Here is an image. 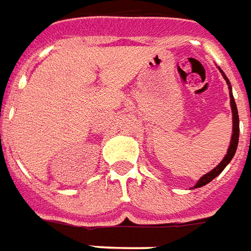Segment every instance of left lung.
<instances>
[{
    "label": "left lung",
    "mask_w": 251,
    "mask_h": 251,
    "mask_svg": "<svg viewBox=\"0 0 251 251\" xmlns=\"http://www.w3.org/2000/svg\"><path fill=\"white\" fill-rule=\"evenodd\" d=\"M218 70L221 71L222 76L226 80V83L229 84V95H230V107H231V114H233V133H231V139H230V146L227 148V153L225 154V157L222 159V161L218 164L217 167L214 169H212L210 172L204 175V176L200 178L197 184L195 185V188H201V186L206 185L209 182L212 181L213 178H216V177L220 175V173L225 169V167L227 164L230 163V160L233 159V156H234L235 151H237V146H238V137H240V118H238V110H237V104H235L234 98H233V92H231V86L230 82H229V79L226 78V75L224 74V71H222L220 67Z\"/></svg>",
    "instance_id": "8db88e82"
}]
</instances>
